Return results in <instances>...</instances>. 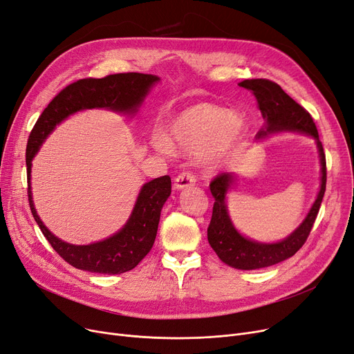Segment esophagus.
Returning <instances> with one entry per match:
<instances>
[{"label":"esophagus","mask_w":354,"mask_h":354,"mask_svg":"<svg viewBox=\"0 0 354 354\" xmlns=\"http://www.w3.org/2000/svg\"><path fill=\"white\" fill-rule=\"evenodd\" d=\"M195 185V176L188 174V172H182L180 175H178L174 180V187L175 189L180 191V189H185V188H189V187H194Z\"/></svg>","instance_id":"obj_1"}]
</instances>
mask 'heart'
<instances>
[{"mask_svg": "<svg viewBox=\"0 0 354 354\" xmlns=\"http://www.w3.org/2000/svg\"><path fill=\"white\" fill-rule=\"evenodd\" d=\"M248 121L232 110L209 102L194 104L179 111L167 124V134L156 130L150 143L163 155H174L175 146L192 155L207 171L232 160L244 143Z\"/></svg>", "mask_w": 354, "mask_h": 354, "instance_id": "1", "label": "heart"}]
</instances>
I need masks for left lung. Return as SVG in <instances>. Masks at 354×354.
Listing matches in <instances>:
<instances>
[{
  "label": "left lung",
  "instance_id": "obj_1",
  "mask_svg": "<svg viewBox=\"0 0 354 354\" xmlns=\"http://www.w3.org/2000/svg\"><path fill=\"white\" fill-rule=\"evenodd\" d=\"M239 85L253 92L259 109L262 111L265 124L256 136L257 140H265L270 136L281 133H298L308 136L315 142L321 166L319 189L310 211L306 212L305 218L294 232L285 239L273 243L245 237L239 232V228L230 217L227 195L236 185V174H221L211 182L209 189L215 203L207 232L208 243L225 265L240 270H254L281 263L294 256L302 248L306 237L310 236L313 224L319 211L322 196L326 192L327 169L324 149H322L319 142L315 122L298 102L292 100L278 84L268 80H245Z\"/></svg>",
  "mask_w": 354,
  "mask_h": 354
}]
</instances>
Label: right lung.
Masks as SVG:
<instances>
[{
    "label": "right lung",
    "mask_w": 354,
    "mask_h": 354,
    "mask_svg": "<svg viewBox=\"0 0 354 354\" xmlns=\"http://www.w3.org/2000/svg\"><path fill=\"white\" fill-rule=\"evenodd\" d=\"M159 82L160 78L156 75L137 72L73 82L46 106L30 133L26 150L30 209L52 248L76 269L120 274L139 265L155 243L160 211L171 196V178L165 175L143 183L129 220L118 232L100 241L72 244L56 237L39 217L32 192V162L56 126L71 115L85 110H109L133 118L139 114L153 86Z\"/></svg>",
    "instance_id": "obj_1"
}]
</instances>
